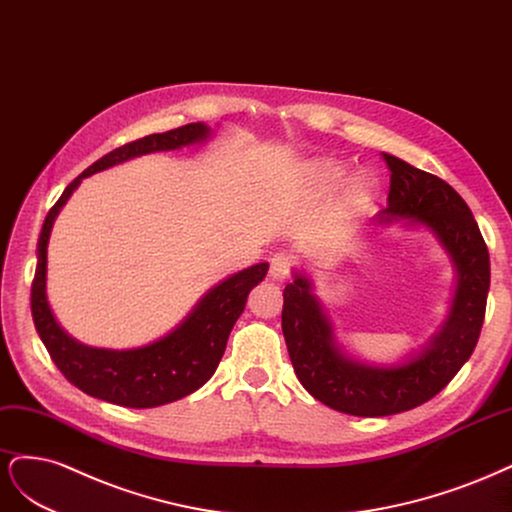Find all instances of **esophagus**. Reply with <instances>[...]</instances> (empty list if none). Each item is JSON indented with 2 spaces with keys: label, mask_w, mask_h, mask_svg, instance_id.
Segmentation results:
<instances>
[{
  "label": "esophagus",
  "mask_w": 512,
  "mask_h": 512,
  "mask_svg": "<svg viewBox=\"0 0 512 512\" xmlns=\"http://www.w3.org/2000/svg\"><path fill=\"white\" fill-rule=\"evenodd\" d=\"M291 268H293V261L285 253H276L270 259V276L274 280H285L291 274Z\"/></svg>",
  "instance_id": "esophagus-1"
}]
</instances>
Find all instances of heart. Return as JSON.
<instances>
[{
    "instance_id": "1",
    "label": "heart",
    "mask_w": 512,
    "mask_h": 512,
    "mask_svg": "<svg viewBox=\"0 0 512 512\" xmlns=\"http://www.w3.org/2000/svg\"><path fill=\"white\" fill-rule=\"evenodd\" d=\"M310 180L317 189H334L346 174V168L336 161H317L310 168ZM372 191V180L368 176H357L353 183L346 189V200L351 204H361L366 200V195Z\"/></svg>"
}]
</instances>
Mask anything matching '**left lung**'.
I'll return each mask as SVG.
<instances>
[{
	"instance_id": "left-lung-1",
	"label": "left lung",
	"mask_w": 512,
	"mask_h": 512,
	"mask_svg": "<svg viewBox=\"0 0 512 512\" xmlns=\"http://www.w3.org/2000/svg\"><path fill=\"white\" fill-rule=\"evenodd\" d=\"M391 172L383 221L430 227L457 268L453 306L425 349L400 366H368L334 340L310 280L295 274L283 291V334L304 389L329 408L355 417H387L432 400L470 359L481 336L489 291V251L468 204L442 178L383 153Z\"/></svg>"
}]
</instances>
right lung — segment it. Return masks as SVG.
Segmentation results:
<instances>
[{
	"instance_id": "right-lung-1",
	"label": "right lung",
	"mask_w": 512,
	"mask_h": 512,
	"mask_svg": "<svg viewBox=\"0 0 512 512\" xmlns=\"http://www.w3.org/2000/svg\"><path fill=\"white\" fill-rule=\"evenodd\" d=\"M208 136L210 129L204 123H189L114 148L76 176L46 214L38 240L36 276L31 283V317L59 372L74 387L97 400L127 408H155L200 389L217 370L229 332L242 315L251 289L268 274V263H257L212 287L174 332L153 344L129 351L93 349L65 334L46 302V249L55 217L82 178L127 159L174 151L180 146L202 142Z\"/></svg>"
}]
</instances>
